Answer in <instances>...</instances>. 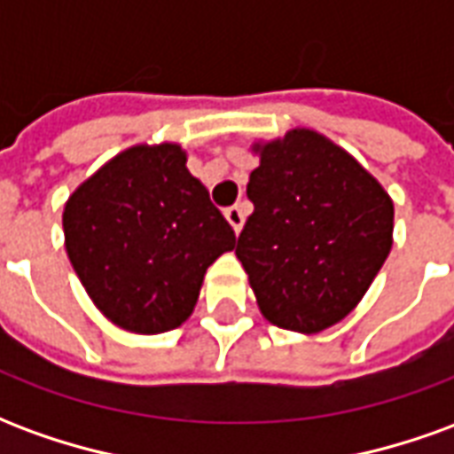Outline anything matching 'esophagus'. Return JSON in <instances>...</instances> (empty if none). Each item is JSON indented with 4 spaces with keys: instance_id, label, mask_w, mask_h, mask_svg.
I'll list each match as a JSON object with an SVG mask.
<instances>
[{
    "instance_id": "obj_1",
    "label": "esophagus",
    "mask_w": 454,
    "mask_h": 454,
    "mask_svg": "<svg viewBox=\"0 0 454 454\" xmlns=\"http://www.w3.org/2000/svg\"><path fill=\"white\" fill-rule=\"evenodd\" d=\"M226 218H228V223L233 226V231H236V233H240V228H243V223H246V207H243V204L228 207Z\"/></svg>"
}]
</instances>
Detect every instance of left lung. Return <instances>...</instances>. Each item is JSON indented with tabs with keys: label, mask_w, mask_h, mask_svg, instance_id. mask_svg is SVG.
Returning a JSON list of instances; mask_svg holds the SVG:
<instances>
[{
	"label": "left lung",
	"mask_w": 454,
	"mask_h": 454,
	"mask_svg": "<svg viewBox=\"0 0 454 454\" xmlns=\"http://www.w3.org/2000/svg\"><path fill=\"white\" fill-rule=\"evenodd\" d=\"M255 211L236 255L270 324L321 333L360 304L391 250L394 204L377 179L311 129L255 143Z\"/></svg>",
	"instance_id": "left-lung-1"
}]
</instances>
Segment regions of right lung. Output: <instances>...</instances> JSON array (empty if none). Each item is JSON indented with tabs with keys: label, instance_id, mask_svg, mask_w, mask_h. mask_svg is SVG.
I'll use <instances>...</instances> for the list:
<instances>
[{
	"label": "right lung",
	"instance_id": "add662e5",
	"mask_svg": "<svg viewBox=\"0 0 454 454\" xmlns=\"http://www.w3.org/2000/svg\"><path fill=\"white\" fill-rule=\"evenodd\" d=\"M63 231L94 306L140 335L184 324L208 265L236 247L177 143L133 145L102 165L67 199Z\"/></svg>",
	"mask_w": 454,
	"mask_h": 454
}]
</instances>
